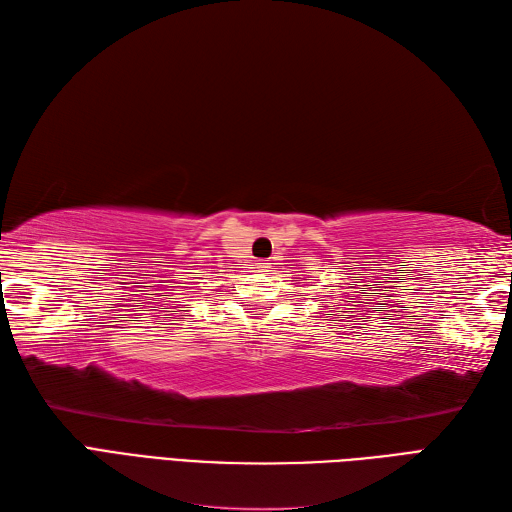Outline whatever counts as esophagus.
<instances>
[{
  "label": "esophagus",
  "mask_w": 512,
  "mask_h": 512,
  "mask_svg": "<svg viewBox=\"0 0 512 512\" xmlns=\"http://www.w3.org/2000/svg\"><path fill=\"white\" fill-rule=\"evenodd\" d=\"M269 267H271V262H267V260H258L256 262V269L258 271H269Z\"/></svg>",
  "instance_id": "34e87169"
}]
</instances>
